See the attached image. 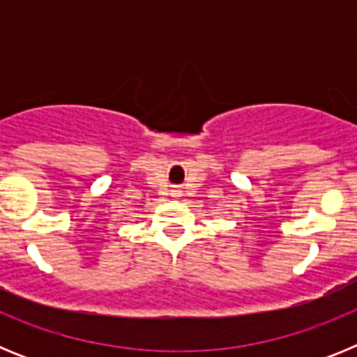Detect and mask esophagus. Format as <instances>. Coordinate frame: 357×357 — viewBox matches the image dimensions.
<instances>
[{
	"instance_id": "34e87169",
	"label": "esophagus",
	"mask_w": 357,
	"mask_h": 357,
	"mask_svg": "<svg viewBox=\"0 0 357 357\" xmlns=\"http://www.w3.org/2000/svg\"><path fill=\"white\" fill-rule=\"evenodd\" d=\"M173 195H178V193H173Z\"/></svg>"
}]
</instances>
